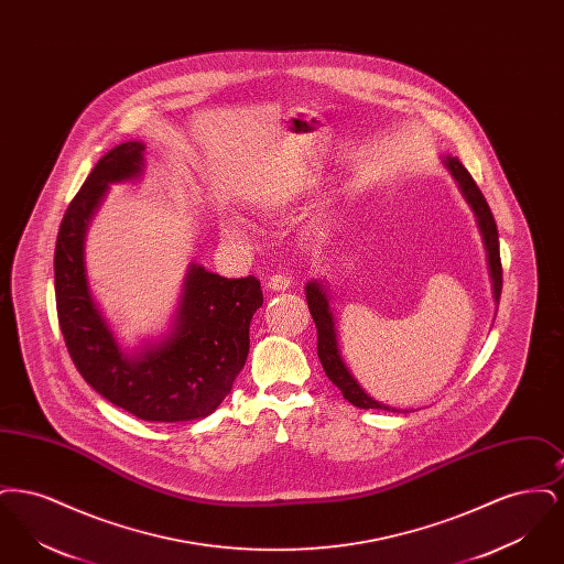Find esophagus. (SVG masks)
Instances as JSON below:
<instances>
[{
  "instance_id": "34e87169",
  "label": "esophagus",
  "mask_w": 564,
  "mask_h": 564,
  "mask_svg": "<svg viewBox=\"0 0 564 564\" xmlns=\"http://www.w3.org/2000/svg\"><path fill=\"white\" fill-rule=\"evenodd\" d=\"M292 288V279L288 274H272L269 279L270 292H288Z\"/></svg>"
}]
</instances>
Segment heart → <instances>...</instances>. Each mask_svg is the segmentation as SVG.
Returning a JSON list of instances; mask_svg holds the SVG:
<instances>
[{
  "label": "heart",
  "instance_id": "obj_1",
  "mask_svg": "<svg viewBox=\"0 0 564 564\" xmlns=\"http://www.w3.org/2000/svg\"><path fill=\"white\" fill-rule=\"evenodd\" d=\"M317 184V177L313 173H300L295 177H290L288 182H283L281 186L272 189L262 198L264 207H285L292 200H295L300 194H304L306 189L313 188ZM221 230L224 235L232 237V239H247L249 237V224L239 217V215H230L221 221Z\"/></svg>",
  "mask_w": 564,
  "mask_h": 564
}]
</instances>
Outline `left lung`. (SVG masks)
Wrapping results in <instances>:
<instances>
[{"label":"left lung","mask_w":564,"mask_h":564,"mask_svg":"<svg viewBox=\"0 0 564 564\" xmlns=\"http://www.w3.org/2000/svg\"><path fill=\"white\" fill-rule=\"evenodd\" d=\"M442 164L446 166V171L453 175L456 186L460 189L463 198L467 200V205L471 207V212L476 215L480 235H482L484 249H486V262H488V274H490V283H492V297L499 304L501 297V288H503V270H501V256H499V232H497V224L495 217L490 214V207L486 203L480 188L476 186L474 177L469 175V171L458 162L455 156H442ZM306 302H308V311L313 315V322L317 325V355L322 361L323 370L327 378L343 391L345 400L370 410H389V412H400L393 405L376 402L372 395H368L364 391V387L357 382V378L350 375L340 347H338V334H336V319L329 306V295L319 279H313L306 283ZM408 412V410H405Z\"/></svg>","instance_id":"1"}]
</instances>
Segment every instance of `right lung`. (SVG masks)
I'll return each instance as SVG.
<instances>
[{
    "label": "right lung",
    "mask_w": 564,
    "mask_h": 564,
    "mask_svg": "<svg viewBox=\"0 0 564 564\" xmlns=\"http://www.w3.org/2000/svg\"><path fill=\"white\" fill-rule=\"evenodd\" d=\"M145 143L127 141L95 164L69 203L54 249L58 325L82 378L108 402L150 423L205 419L230 393L264 297L256 276L226 279L189 264L166 334L122 349L86 274V230L111 184L145 173Z\"/></svg>",
    "instance_id": "right-lung-1"
}]
</instances>
